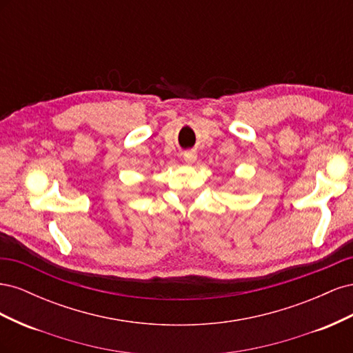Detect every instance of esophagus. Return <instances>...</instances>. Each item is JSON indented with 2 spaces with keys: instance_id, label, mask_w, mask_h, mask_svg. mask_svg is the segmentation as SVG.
<instances>
[{
  "instance_id": "34e87169",
  "label": "esophagus",
  "mask_w": 353,
  "mask_h": 353,
  "mask_svg": "<svg viewBox=\"0 0 353 353\" xmlns=\"http://www.w3.org/2000/svg\"><path fill=\"white\" fill-rule=\"evenodd\" d=\"M196 159H197V154H196V152H193V150H190V152H185V153H184V160H185L187 163H194Z\"/></svg>"
}]
</instances>
